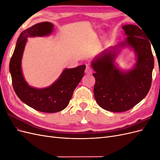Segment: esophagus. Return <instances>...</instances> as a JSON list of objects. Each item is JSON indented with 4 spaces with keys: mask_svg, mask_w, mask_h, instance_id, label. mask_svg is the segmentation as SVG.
<instances>
[{
    "mask_svg": "<svg viewBox=\"0 0 160 160\" xmlns=\"http://www.w3.org/2000/svg\"><path fill=\"white\" fill-rule=\"evenodd\" d=\"M92 71H93V70H92L91 67H89V66H87L86 69H85V73L90 75V74L92 73Z\"/></svg>",
    "mask_w": 160,
    "mask_h": 160,
    "instance_id": "34e87169",
    "label": "esophagus"
}]
</instances>
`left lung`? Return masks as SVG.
<instances>
[{"instance_id": "1", "label": "left lung", "mask_w": 160, "mask_h": 160, "mask_svg": "<svg viewBox=\"0 0 160 160\" xmlns=\"http://www.w3.org/2000/svg\"><path fill=\"white\" fill-rule=\"evenodd\" d=\"M139 27L134 25L123 26L128 37L124 41L105 49L91 62L95 71V99L105 110L128 111L144 99L149 91L154 59L151 43ZM125 46L132 48L137 56V62L126 71L119 70L114 63L120 49Z\"/></svg>"}]
</instances>
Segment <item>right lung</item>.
<instances>
[{
	"instance_id": "add662e5",
	"label": "right lung",
	"mask_w": 160,
	"mask_h": 160,
	"mask_svg": "<svg viewBox=\"0 0 160 160\" xmlns=\"http://www.w3.org/2000/svg\"><path fill=\"white\" fill-rule=\"evenodd\" d=\"M53 27L52 23L42 22L23 31L18 38L9 64L13 89L18 98L29 107L44 113H56L67 107L75 89L84 76L85 69V65L65 69L54 83L45 88H32L27 83L21 68L27 37L49 35Z\"/></svg>"
}]
</instances>
